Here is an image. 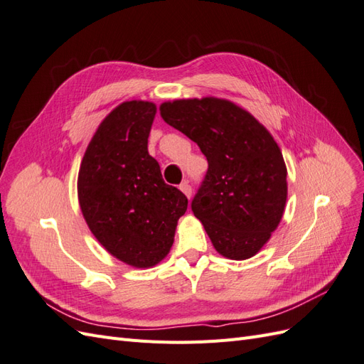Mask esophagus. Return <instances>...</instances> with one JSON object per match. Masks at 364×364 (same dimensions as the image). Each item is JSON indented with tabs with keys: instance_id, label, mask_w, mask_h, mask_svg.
<instances>
[{
	"instance_id": "obj_1",
	"label": "esophagus",
	"mask_w": 364,
	"mask_h": 364,
	"mask_svg": "<svg viewBox=\"0 0 364 364\" xmlns=\"http://www.w3.org/2000/svg\"><path fill=\"white\" fill-rule=\"evenodd\" d=\"M179 190H181L186 197H188V199H190L191 194H193V191H191V185L188 183V181H183V182L179 185Z\"/></svg>"
}]
</instances>
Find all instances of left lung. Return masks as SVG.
I'll use <instances>...</instances> for the list:
<instances>
[{"label": "left lung", "mask_w": 364, "mask_h": 364, "mask_svg": "<svg viewBox=\"0 0 364 364\" xmlns=\"http://www.w3.org/2000/svg\"><path fill=\"white\" fill-rule=\"evenodd\" d=\"M159 111L208 159L191 209L215 250L229 259L257 255L287 202V167L277 141L255 117L223 98L165 102Z\"/></svg>", "instance_id": "obj_1"}]
</instances>
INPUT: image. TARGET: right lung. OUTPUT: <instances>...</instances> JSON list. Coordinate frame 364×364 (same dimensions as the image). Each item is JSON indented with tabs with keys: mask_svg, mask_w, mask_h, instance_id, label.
<instances>
[{
	"mask_svg": "<svg viewBox=\"0 0 364 364\" xmlns=\"http://www.w3.org/2000/svg\"><path fill=\"white\" fill-rule=\"evenodd\" d=\"M156 105L132 100L98 126L80 164L77 194L91 232L111 255L147 269L168 255L188 199L162 179L147 139Z\"/></svg>",
	"mask_w": 364,
	"mask_h": 364,
	"instance_id": "obj_1",
	"label": "right lung"
}]
</instances>
